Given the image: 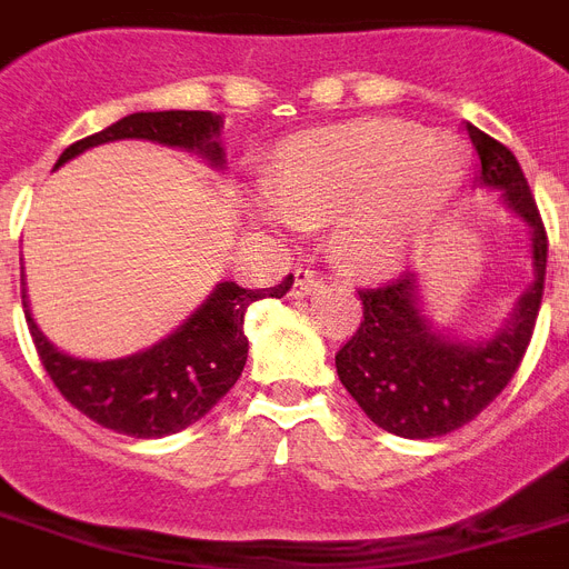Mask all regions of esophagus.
Returning a JSON list of instances; mask_svg holds the SVG:
<instances>
[{
	"label": "esophagus",
	"mask_w": 569,
	"mask_h": 569,
	"mask_svg": "<svg viewBox=\"0 0 569 569\" xmlns=\"http://www.w3.org/2000/svg\"><path fill=\"white\" fill-rule=\"evenodd\" d=\"M318 283H321V277L316 274L312 269H295V286H292V295H312L318 289Z\"/></svg>",
	"instance_id": "1"
}]
</instances>
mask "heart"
<instances>
[{"label": "heart", "instance_id": "heart-1", "mask_svg": "<svg viewBox=\"0 0 569 569\" xmlns=\"http://www.w3.org/2000/svg\"><path fill=\"white\" fill-rule=\"evenodd\" d=\"M465 180V157L447 137L386 119L298 133L266 169L251 216L277 233L336 216L332 239L359 269L403 257Z\"/></svg>", "mask_w": 569, "mask_h": 569}]
</instances>
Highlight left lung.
Masks as SVG:
<instances>
[{
  "mask_svg": "<svg viewBox=\"0 0 569 569\" xmlns=\"http://www.w3.org/2000/svg\"><path fill=\"white\" fill-rule=\"evenodd\" d=\"M479 157L477 183L500 189L502 204L532 233V286L491 339L459 341L420 309L418 274L359 289L362 325L336 353L341 386L362 412L400 438H438L465 427L497 400L532 341L547 274V230L523 169L502 142L468 124Z\"/></svg>",
  "mask_w": 569,
  "mask_h": 569,
  "instance_id": "left-lung-1",
  "label": "left lung"
}]
</instances>
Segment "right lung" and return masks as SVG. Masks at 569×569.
Returning <instances> with one entry per match:
<instances>
[{
	"label": "right lung",
	"mask_w": 569,
	"mask_h": 569,
	"mask_svg": "<svg viewBox=\"0 0 569 569\" xmlns=\"http://www.w3.org/2000/svg\"><path fill=\"white\" fill-rule=\"evenodd\" d=\"M221 128L224 119L210 110L131 113L104 131L72 142L58 157V166L101 142L151 140L172 149L196 151L207 163L221 169L224 166V149L219 142ZM289 289H292V274L271 289H242L224 280L172 336H166L140 353L108 359V362L76 359L54 348L31 318L26 283H22V309L46 373L78 412L122 436L163 438L204 418L233 389L248 359L244 312L253 300L283 298Z\"/></svg>",
	"instance_id": "right-lung-1"
}]
</instances>
